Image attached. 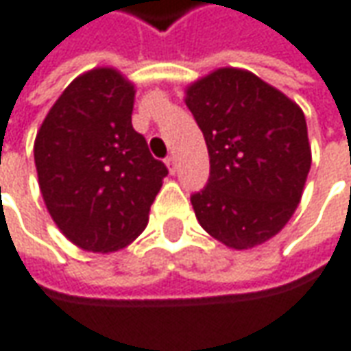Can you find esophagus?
Masks as SVG:
<instances>
[{
  "instance_id": "obj_1",
  "label": "esophagus",
  "mask_w": 351,
  "mask_h": 351,
  "mask_svg": "<svg viewBox=\"0 0 351 351\" xmlns=\"http://www.w3.org/2000/svg\"><path fill=\"white\" fill-rule=\"evenodd\" d=\"M165 165H167L169 173H171V175H175V173H176V159H175V157H173V155L165 159Z\"/></svg>"
}]
</instances>
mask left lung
<instances>
[{
	"label": "left lung",
	"instance_id": "8db88e82",
	"mask_svg": "<svg viewBox=\"0 0 351 351\" xmlns=\"http://www.w3.org/2000/svg\"><path fill=\"white\" fill-rule=\"evenodd\" d=\"M210 153V178L190 196L199 225L229 248L272 239L297 210L311 169L303 110L247 69L221 67L186 89Z\"/></svg>",
	"mask_w": 351,
	"mask_h": 351
}]
</instances>
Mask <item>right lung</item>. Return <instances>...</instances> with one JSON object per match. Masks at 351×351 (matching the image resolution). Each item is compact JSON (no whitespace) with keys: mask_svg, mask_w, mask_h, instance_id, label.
Masks as SVG:
<instances>
[{"mask_svg":"<svg viewBox=\"0 0 351 351\" xmlns=\"http://www.w3.org/2000/svg\"><path fill=\"white\" fill-rule=\"evenodd\" d=\"M134 85L112 67H95L60 95L34 139L44 204L83 250L114 252L145 229L169 175L132 126Z\"/></svg>","mask_w":351,"mask_h":351,"instance_id":"1","label":"right lung"}]
</instances>
